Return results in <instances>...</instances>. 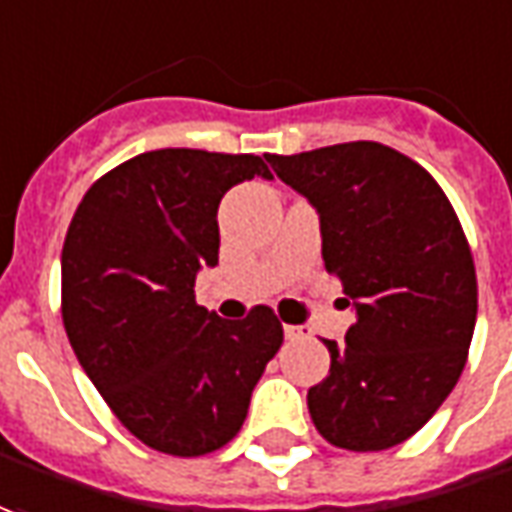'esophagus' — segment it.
<instances>
[{
    "label": "esophagus",
    "instance_id": "1",
    "mask_svg": "<svg viewBox=\"0 0 512 512\" xmlns=\"http://www.w3.org/2000/svg\"><path fill=\"white\" fill-rule=\"evenodd\" d=\"M306 334H309V329H303V326H292V323H287V326H284V337H287V340H303V337H306Z\"/></svg>",
    "mask_w": 512,
    "mask_h": 512
}]
</instances>
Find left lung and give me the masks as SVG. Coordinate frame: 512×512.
I'll use <instances>...</instances> for the list:
<instances>
[{
    "instance_id": "8db88e82",
    "label": "left lung",
    "mask_w": 512,
    "mask_h": 512,
    "mask_svg": "<svg viewBox=\"0 0 512 512\" xmlns=\"http://www.w3.org/2000/svg\"><path fill=\"white\" fill-rule=\"evenodd\" d=\"M320 217L323 262L354 326L326 340L329 376L309 387L323 438L382 451L412 438L460 379L477 323V273L435 178L379 142L267 155Z\"/></svg>"
}]
</instances>
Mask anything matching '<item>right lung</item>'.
I'll return each instance as SVG.
<instances>
[{
	"mask_svg": "<svg viewBox=\"0 0 512 512\" xmlns=\"http://www.w3.org/2000/svg\"><path fill=\"white\" fill-rule=\"evenodd\" d=\"M270 169L259 155L167 147L102 175L63 242V326L105 404L150 449L200 457L234 438L284 343L273 309L222 320L195 301L220 256L222 195Z\"/></svg>",
	"mask_w": 512,
	"mask_h": 512,
	"instance_id": "1",
	"label": "right lung"
}]
</instances>
